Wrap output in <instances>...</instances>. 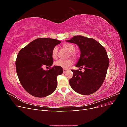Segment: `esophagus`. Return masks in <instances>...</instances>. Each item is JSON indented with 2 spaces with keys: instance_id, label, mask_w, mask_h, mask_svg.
<instances>
[{
  "instance_id": "obj_1",
  "label": "esophagus",
  "mask_w": 127,
  "mask_h": 127,
  "mask_svg": "<svg viewBox=\"0 0 127 127\" xmlns=\"http://www.w3.org/2000/svg\"><path fill=\"white\" fill-rule=\"evenodd\" d=\"M67 70V69H63V71H64V72H66Z\"/></svg>"
}]
</instances>
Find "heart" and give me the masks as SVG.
Here are the masks:
<instances>
[{"label": "heart", "instance_id": "b5f03b06", "mask_svg": "<svg viewBox=\"0 0 127 127\" xmlns=\"http://www.w3.org/2000/svg\"><path fill=\"white\" fill-rule=\"evenodd\" d=\"M63 47L66 49L69 52V55L74 59H77L78 58V55L75 52V47L74 45L70 43H64L63 44ZM58 51V48L57 47H54L52 51V57L53 59H56L57 57V53ZM55 65L57 66L61 67L64 68H66L70 66L72 64V60L70 59H68L66 60H61L59 59L56 61L55 63Z\"/></svg>", "mask_w": 127, "mask_h": 127}]
</instances>
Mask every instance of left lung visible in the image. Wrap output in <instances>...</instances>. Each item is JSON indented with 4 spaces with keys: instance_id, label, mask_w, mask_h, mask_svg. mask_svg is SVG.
<instances>
[{
    "instance_id": "8db88e82",
    "label": "left lung",
    "mask_w": 127,
    "mask_h": 127,
    "mask_svg": "<svg viewBox=\"0 0 127 127\" xmlns=\"http://www.w3.org/2000/svg\"><path fill=\"white\" fill-rule=\"evenodd\" d=\"M67 42L77 45L80 49V58L76 67L84 69L71 70L73 76L69 79L72 89L84 95L96 92L105 78L109 60L105 48L92 38L76 35Z\"/></svg>"
}]
</instances>
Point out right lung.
Returning a JSON list of instances; mask_svg holds the SVG:
<instances>
[{
    "instance_id": "right-lung-1",
    "label": "right lung",
    "mask_w": 127,
    "mask_h": 127,
    "mask_svg": "<svg viewBox=\"0 0 127 127\" xmlns=\"http://www.w3.org/2000/svg\"><path fill=\"white\" fill-rule=\"evenodd\" d=\"M60 43L56 39L39 38L18 53L15 64L18 79L24 90L32 96L44 97L56 90L57 76L63 73V68L54 66L45 70L43 66H52V51Z\"/></svg>"
}]
</instances>
